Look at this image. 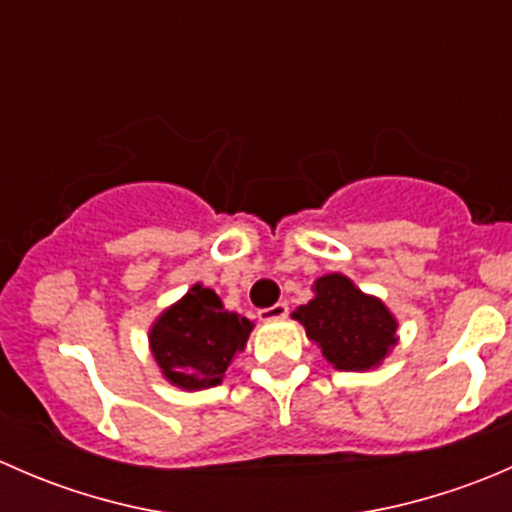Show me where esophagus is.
<instances>
[{
	"label": "esophagus",
	"mask_w": 512,
	"mask_h": 512,
	"mask_svg": "<svg viewBox=\"0 0 512 512\" xmlns=\"http://www.w3.org/2000/svg\"><path fill=\"white\" fill-rule=\"evenodd\" d=\"M287 314H289L287 302H277V304H272V307L260 309V319H285Z\"/></svg>",
	"instance_id": "esophagus-1"
}]
</instances>
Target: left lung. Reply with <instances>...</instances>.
<instances>
[{
    "label": "left lung",
    "instance_id": "obj_1",
    "mask_svg": "<svg viewBox=\"0 0 512 512\" xmlns=\"http://www.w3.org/2000/svg\"><path fill=\"white\" fill-rule=\"evenodd\" d=\"M317 297L294 312L307 337L322 347L332 366L364 371L379 364L396 344V319L374 297H366L344 275H327L314 285Z\"/></svg>",
    "mask_w": 512,
    "mask_h": 512
}]
</instances>
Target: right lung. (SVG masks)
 Here are the masks:
<instances>
[{"label": "right lung", "mask_w": 512, "mask_h": 512, "mask_svg": "<svg viewBox=\"0 0 512 512\" xmlns=\"http://www.w3.org/2000/svg\"><path fill=\"white\" fill-rule=\"evenodd\" d=\"M252 332L250 319L223 309L213 289L195 285L151 329V349L165 379L180 389H210L223 381L232 356Z\"/></svg>", "instance_id": "obj_1"}]
</instances>
